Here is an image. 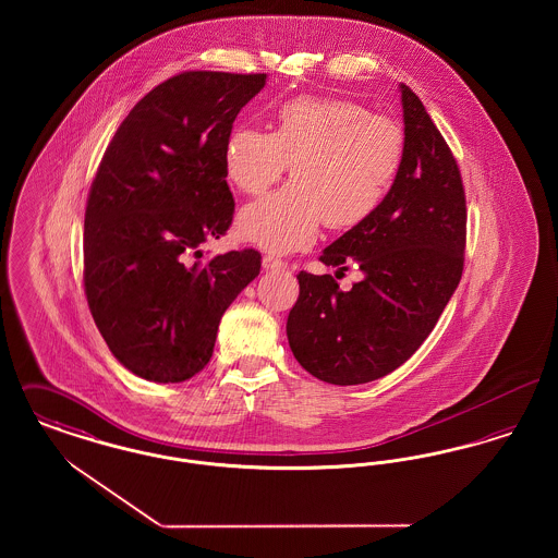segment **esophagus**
<instances>
[{
  "label": "esophagus",
  "mask_w": 558,
  "mask_h": 558,
  "mask_svg": "<svg viewBox=\"0 0 558 558\" xmlns=\"http://www.w3.org/2000/svg\"><path fill=\"white\" fill-rule=\"evenodd\" d=\"M264 267L266 269H284L287 267V264L282 262V259H278V257H274V255H264Z\"/></svg>",
  "instance_id": "34e87169"
}]
</instances>
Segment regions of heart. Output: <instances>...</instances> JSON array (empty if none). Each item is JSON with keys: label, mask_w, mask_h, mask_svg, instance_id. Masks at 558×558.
Returning a JSON list of instances; mask_svg holds the SVG:
<instances>
[{"label": "heart", "mask_w": 558, "mask_h": 558, "mask_svg": "<svg viewBox=\"0 0 558 558\" xmlns=\"http://www.w3.org/2000/svg\"><path fill=\"white\" fill-rule=\"evenodd\" d=\"M405 137L398 121L343 98L299 96L276 110L274 132L230 133V184L257 196L291 165V184L244 207L240 236L274 253L312 244L322 223L349 230L366 221L393 186Z\"/></svg>", "instance_id": "b5f03b06"}]
</instances>
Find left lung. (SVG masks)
<instances>
[{
    "instance_id": "obj_1",
    "label": "left lung",
    "mask_w": 558,
    "mask_h": 558,
    "mask_svg": "<svg viewBox=\"0 0 558 558\" xmlns=\"http://www.w3.org/2000/svg\"><path fill=\"white\" fill-rule=\"evenodd\" d=\"M403 159L380 207L324 248L319 262L364 278L301 271L287 335L296 362L330 385H362L399 368L423 345L456 291L466 246L458 162L421 98L401 85Z\"/></svg>"
}]
</instances>
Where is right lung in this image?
I'll list each match as a JSON object with an SVG mask.
<instances>
[{"instance_id":"obj_1","label":"right lung","mask_w":558,"mask_h":558,"mask_svg":"<svg viewBox=\"0 0 558 558\" xmlns=\"http://www.w3.org/2000/svg\"><path fill=\"white\" fill-rule=\"evenodd\" d=\"M264 73L186 71L123 119L87 194L83 289L112 355L155 383H182L213 355L219 319L255 280L262 255L209 262L201 244L228 232L234 198L223 150Z\"/></svg>"}]
</instances>
